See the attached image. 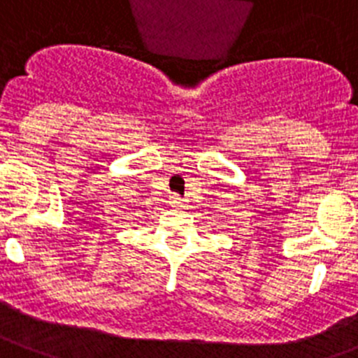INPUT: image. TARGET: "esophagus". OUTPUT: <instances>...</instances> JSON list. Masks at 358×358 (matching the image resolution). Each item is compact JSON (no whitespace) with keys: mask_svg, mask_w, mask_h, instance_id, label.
<instances>
[{"mask_svg":"<svg viewBox=\"0 0 358 358\" xmlns=\"http://www.w3.org/2000/svg\"><path fill=\"white\" fill-rule=\"evenodd\" d=\"M169 203L173 207H184V200L180 196H176V194H173V196L169 198Z\"/></svg>","mask_w":358,"mask_h":358,"instance_id":"34e87169","label":"esophagus"}]
</instances>
